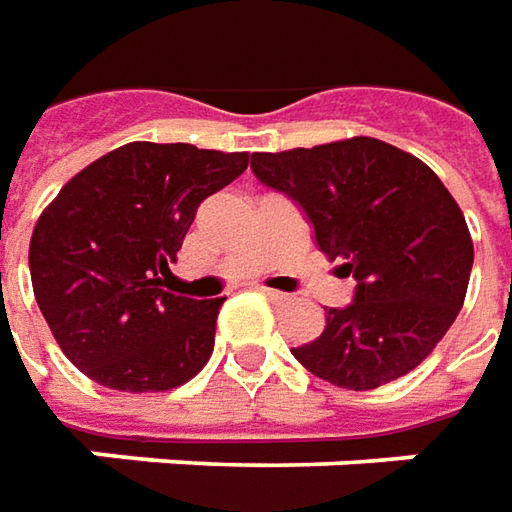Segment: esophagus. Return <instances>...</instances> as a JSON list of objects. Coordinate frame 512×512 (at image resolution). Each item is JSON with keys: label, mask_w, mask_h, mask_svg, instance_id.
<instances>
[{"label": "esophagus", "mask_w": 512, "mask_h": 512, "mask_svg": "<svg viewBox=\"0 0 512 512\" xmlns=\"http://www.w3.org/2000/svg\"><path fill=\"white\" fill-rule=\"evenodd\" d=\"M263 294L272 300V303H286L289 300V294H283V291H274V289H263Z\"/></svg>", "instance_id": "esophagus-1"}]
</instances>
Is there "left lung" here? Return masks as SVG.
Listing matches in <instances>:
<instances>
[{
	"label": "left lung",
	"instance_id": "8db88e82",
	"mask_svg": "<svg viewBox=\"0 0 512 512\" xmlns=\"http://www.w3.org/2000/svg\"><path fill=\"white\" fill-rule=\"evenodd\" d=\"M252 169L303 206L317 246L357 280L354 303L328 309L323 334L291 354L351 391L414 371L462 311L473 269L465 215L439 175L368 135L255 152Z\"/></svg>",
	"mask_w": 512,
	"mask_h": 512
}]
</instances>
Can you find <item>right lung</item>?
<instances>
[{"mask_svg": "<svg viewBox=\"0 0 512 512\" xmlns=\"http://www.w3.org/2000/svg\"><path fill=\"white\" fill-rule=\"evenodd\" d=\"M249 152L133 141L76 172L30 238V280L64 357L113 391L184 385L215 348L218 300L164 291L203 198Z\"/></svg>", "mask_w": 512, "mask_h": 512, "instance_id": "obj_1", "label": "right lung"}]
</instances>
